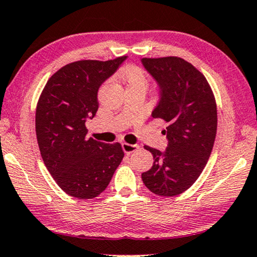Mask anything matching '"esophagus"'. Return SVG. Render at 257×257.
<instances>
[{
    "instance_id": "1",
    "label": "esophagus",
    "mask_w": 257,
    "mask_h": 257,
    "mask_svg": "<svg viewBox=\"0 0 257 257\" xmlns=\"http://www.w3.org/2000/svg\"><path fill=\"white\" fill-rule=\"evenodd\" d=\"M122 149L125 154H132L139 149L138 145H129V143H122Z\"/></svg>"
}]
</instances>
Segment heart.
Instances as JSON below:
<instances>
[{
  "label": "heart",
  "instance_id": "obj_1",
  "mask_svg": "<svg viewBox=\"0 0 257 257\" xmlns=\"http://www.w3.org/2000/svg\"><path fill=\"white\" fill-rule=\"evenodd\" d=\"M123 80L126 82L129 85H136V84H146V77L143 71L140 68L135 66H129L123 69L122 71Z\"/></svg>",
  "mask_w": 257,
  "mask_h": 257
}]
</instances>
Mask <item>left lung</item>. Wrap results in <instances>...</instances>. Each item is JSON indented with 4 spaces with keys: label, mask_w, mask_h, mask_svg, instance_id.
<instances>
[{
    "label": "left lung",
    "mask_w": 257,
    "mask_h": 257,
    "mask_svg": "<svg viewBox=\"0 0 257 257\" xmlns=\"http://www.w3.org/2000/svg\"><path fill=\"white\" fill-rule=\"evenodd\" d=\"M141 61L160 91L152 116L168 124L166 150L145 147L154 164L142 181L154 194L176 196L193 186L208 162L216 136V103L206 77L183 59Z\"/></svg>",
    "instance_id": "1"
}]
</instances>
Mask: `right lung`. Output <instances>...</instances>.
Segmentation results:
<instances>
[{
	"label": "right lung",
	"instance_id": "add662e5",
	"mask_svg": "<svg viewBox=\"0 0 257 257\" xmlns=\"http://www.w3.org/2000/svg\"><path fill=\"white\" fill-rule=\"evenodd\" d=\"M125 60L67 64L48 80L37 103L35 128L43 162L61 189L80 200L98 196L124 156L119 143L87 139L85 122L96 115L98 89Z\"/></svg>",
	"mask_w": 257,
	"mask_h": 257
}]
</instances>
